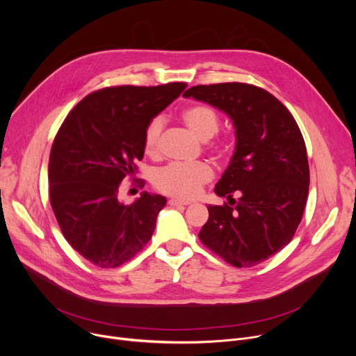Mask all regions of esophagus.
I'll return each instance as SVG.
<instances>
[{"instance_id": "obj_1", "label": "esophagus", "mask_w": 356, "mask_h": 356, "mask_svg": "<svg viewBox=\"0 0 356 356\" xmlns=\"http://www.w3.org/2000/svg\"><path fill=\"white\" fill-rule=\"evenodd\" d=\"M168 204H170V207H186V204H189V202H186V200H180V199H170L168 200Z\"/></svg>"}]
</instances>
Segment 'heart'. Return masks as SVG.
Here are the masks:
<instances>
[{"instance_id": "heart-1", "label": "heart", "mask_w": 356, "mask_h": 356, "mask_svg": "<svg viewBox=\"0 0 356 356\" xmlns=\"http://www.w3.org/2000/svg\"><path fill=\"white\" fill-rule=\"evenodd\" d=\"M184 124L202 141L211 140L219 129V115L216 111L208 105H192L186 108L181 114ZM163 120L160 117L148 122L143 147L148 157H157L160 153V138L163 133ZM234 149V141L229 137H218L212 143V152L219 157H228ZM213 179V170L208 163H172L167 164L154 173V188L168 196L180 199L196 197L202 188Z\"/></svg>"}]
</instances>
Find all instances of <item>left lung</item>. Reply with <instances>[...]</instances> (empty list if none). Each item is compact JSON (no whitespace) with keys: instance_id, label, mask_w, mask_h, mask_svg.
I'll return each mask as SVG.
<instances>
[{"instance_id":"left-lung-1","label":"left lung","mask_w":356,"mask_h":356,"mask_svg":"<svg viewBox=\"0 0 356 356\" xmlns=\"http://www.w3.org/2000/svg\"><path fill=\"white\" fill-rule=\"evenodd\" d=\"M183 97L227 112L236 134L232 160L215 186L229 204H209L199 238L228 264L254 267L284 248L302 220L310 183L302 131L282 102L254 85H197Z\"/></svg>"}]
</instances>
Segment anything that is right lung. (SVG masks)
Segmentation results:
<instances>
[{
  "label": "right lung",
  "mask_w": 356,
  "mask_h": 356,
  "mask_svg": "<svg viewBox=\"0 0 356 356\" xmlns=\"http://www.w3.org/2000/svg\"><path fill=\"white\" fill-rule=\"evenodd\" d=\"M109 86L74 106L54 137L49 159V196L60 231L74 251L101 268H115L152 239L165 197L143 195L118 200L124 179H134L144 156V131L186 89ZM144 188V180H138Z\"/></svg>",
  "instance_id": "1"
}]
</instances>
